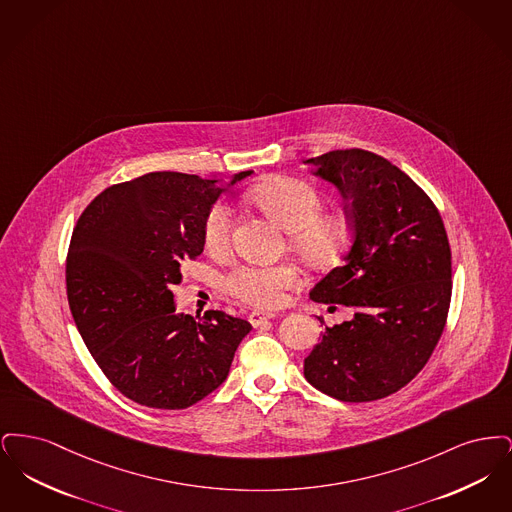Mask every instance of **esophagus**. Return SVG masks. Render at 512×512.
I'll return each instance as SVG.
<instances>
[{
  "mask_svg": "<svg viewBox=\"0 0 512 512\" xmlns=\"http://www.w3.org/2000/svg\"><path fill=\"white\" fill-rule=\"evenodd\" d=\"M270 318H274V315L272 313H265V311H253L251 315H249V322L257 328V326H261V324H265L267 320H270Z\"/></svg>",
  "mask_w": 512,
  "mask_h": 512,
  "instance_id": "1",
  "label": "esophagus"
}]
</instances>
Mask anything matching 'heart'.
I'll list each match as a JSON object with an SVG mask.
<instances>
[{
  "mask_svg": "<svg viewBox=\"0 0 512 512\" xmlns=\"http://www.w3.org/2000/svg\"><path fill=\"white\" fill-rule=\"evenodd\" d=\"M247 199L278 220L290 236V244L307 261L328 265L336 261L349 242V220L340 213H322L324 197L315 186L297 178H276L257 186ZM234 213L224 201L215 203L203 222V242L209 251L230 244ZM301 280L292 263L236 265L220 278L222 292L253 307H276L286 290Z\"/></svg>",
  "mask_w": 512,
  "mask_h": 512,
  "instance_id": "heart-1",
  "label": "heart"
}]
</instances>
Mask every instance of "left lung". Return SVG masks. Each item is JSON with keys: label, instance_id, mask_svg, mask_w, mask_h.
Masks as SVG:
<instances>
[{"label": "left lung", "instance_id": "left-lung-1", "mask_svg": "<svg viewBox=\"0 0 512 512\" xmlns=\"http://www.w3.org/2000/svg\"><path fill=\"white\" fill-rule=\"evenodd\" d=\"M305 163L345 197L351 244L311 292L355 317L326 326L305 378L347 403L407 386L438 345L451 303V247L438 207L388 159L359 147Z\"/></svg>", "mask_w": 512, "mask_h": 512}]
</instances>
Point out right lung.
<instances>
[{"label":"right lung","mask_w":512,"mask_h":512,"mask_svg":"<svg viewBox=\"0 0 512 512\" xmlns=\"http://www.w3.org/2000/svg\"><path fill=\"white\" fill-rule=\"evenodd\" d=\"M240 172L230 184L249 176ZM217 180L149 172L109 186L84 209L67 253L76 328L107 380L134 403L188 409L226 380L244 318L176 315L180 263L203 253Z\"/></svg>","instance_id":"add662e5"}]
</instances>
